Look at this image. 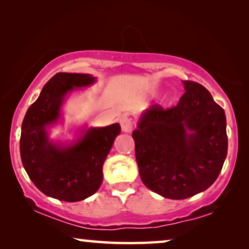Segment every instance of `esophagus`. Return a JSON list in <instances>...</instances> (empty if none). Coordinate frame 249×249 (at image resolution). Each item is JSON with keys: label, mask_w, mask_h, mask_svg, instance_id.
<instances>
[{"label": "esophagus", "mask_w": 249, "mask_h": 249, "mask_svg": "<svg viewBox=\"0 0 249 249\" xmlns=\"http://www.w3.org/2000/svg\"><path fill=\"white\" fill-rule=\"evenodd\" d=\"M120 124H121L122 131L124 132H130L132 130V127H134V125H132V120L128 117L121 118Z\"/></svg>", "instance_id": "34e87169"}]
</instances>
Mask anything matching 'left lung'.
I'll list each match as a JSON object with an SVG mask.
<instances>
[{"mask_svg": "<svg viewBox=\"0 0 249 249\" xmlns=\"http://www.w3.org/2000/svg\"><path fill=\"white\" fill-rule=\"evenodd\" d=\"M186 93L171 108H147L132 132L144 185L165 198L185 199L219 177L228 152L223 108L205 87L183 80Z\"/></svg>", "mask_w": 249, "mask_h": 249, "instance_id": "left-lung-1", "label": "left lung"}]
</instances>
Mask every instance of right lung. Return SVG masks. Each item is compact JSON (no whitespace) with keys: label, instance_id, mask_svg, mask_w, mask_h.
I'll return each mask as SVG.
<instances>
[{"label":"right lung","instance_id":"obj_1","mask_svg":"<svg viewBox=\"0 0 249 249\" xmlns=\"http://www.w3.org/2000/svg\"><path fill=\"white\" fill-rule=\"evenodd\" d=\"M87 73L59 72L45 84L22 121L20 156L27 175L46 196L79 202L95 194L103 180L104 161L120 124L84 129L77 142L64 146L49 139L47 127L61 117L64 97L73 88L94 84Z\"/></svg>","mask_w":249,"mask_h":249}]
</instances>
